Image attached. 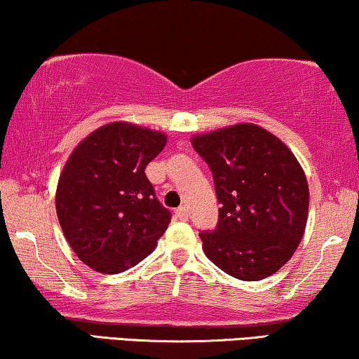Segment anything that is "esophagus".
<instances>
[{
    "label": "esophagus",
    "mask_w": 359,
    "mask_h": 359,
    "mask_svg": "<svg viewBox=\"0 0 359 359\" xmlns=\"http://www.w3.org/2000/svg\"><path fill=\"white\" fill-rule=\"evenodd\" d=\"M175 215H176V219H180V220H186V219L189 217V210L186 209V208H178V209H176Z\"/></svg>",
    "instance_id": "obj_1"
}]
</instances>
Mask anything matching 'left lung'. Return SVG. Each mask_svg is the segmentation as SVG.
<instances>
[{"label":"left lung","instance_id":"left-lung-1","mask_svg":"<svg viewBox=\"0 0 359 359\" xmlns=\"http://www.w3.org/2000/svg\"><path fill=\"white\" fill-rule=\"evenodd\" d=\"M212 171L220 203L212 232H201L208 258L242 281L268 278L299 247L309 186L296 156L276 135L235 124L191 140Z\"/></svg>","mask_w":359,"mask_h":359}]
</instances>
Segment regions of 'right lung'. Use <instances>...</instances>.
<instances>
[{
	"label": "right lung",
	"instance_id": "1",
	"mask_svg": "<svg viewBox=\"0 0 359 359\" xmlns=\"http://www.w3.org/2000/svg\"><path fill=\"white\" fill-rule=\"evenodd\" d=\"M165 144L161 132L112 122L72 151L58 180L55 208L67 242L90 268L126 271L165 233L171 212L145 175Z\"/></svg>",
	"mask_w": 359,
	"mask_h": 359
}]
</instances>
